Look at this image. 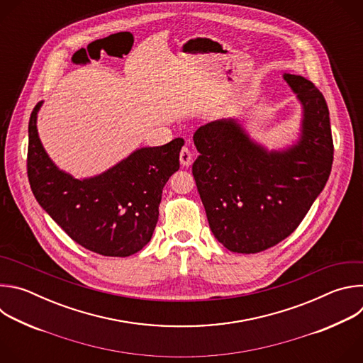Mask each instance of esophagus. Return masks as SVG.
Wrapping results in <instances>:
<instances>
[{
  "label": "esophagus",
  "mask_w": 363,
  "mask_h": 363,
  "mask_svg": "<svg viewBox=\"0 0 363 363\" xmlns=\"http://www.w3.org/2000/svg\"><path fill=\"white\" fill-rule=\"evenodd\" d=\"M179 161L184 167H189L191 162H192V152L189 150V147L184 146L179 152Z\"/></svg>",
  "instance_id": "34e87169"
}]
</instances>
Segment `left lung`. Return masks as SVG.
I'll use <instances>...</instances> for the list:
<instances>
[{"mask_svg":"<svg viewBox=\"0 0 363 363\" xmlns=\"http://www.w3.org/2000/svg\"><path fill=\"white\" fill-rule=\"evenodd\" d=\"M303 106L301 133L286 150H267L234 119L194 133L196 188L216 238L230 251L254 254L289 237L325 188L333 162L326 100L304 77L284 74Z\"/></svg>","mask_w":363,"mask_h":363,"instance_id":"obj_1","label":"left lung"}]
</instances>
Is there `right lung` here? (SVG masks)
I'll return each mask as SVG.
<instances>
[{
	"label": "right lung",
	"instance_id": "right-lung-1",
	"mask_svg": "<svg viewBox=\"0 0 363 363\" xmlns=\"http://www.w3.org/2000/svg\"><path fill=\"white\" fill-rule=\"evenodd\" d=\"M28 123L27 174L43 210L82 247L106 257H128L149 241L160 217L162 189L179 169L182 138L140 147L97 177L76 179L45 153L37 132V112Z\"/></svg>",
	"mask_w": 363,
	"mask_h": 363
}]
</instances>
